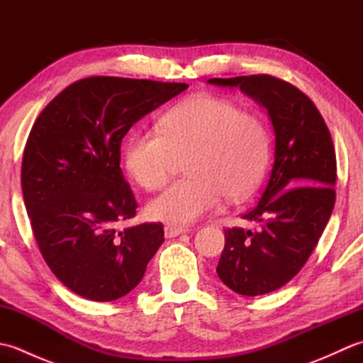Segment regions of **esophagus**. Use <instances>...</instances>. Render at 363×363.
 <instances>
[{"label":"esophagus","instance_id":"1","mask_svg":"<svg viewBox=\"0 0 363 363\" xmlns=\"http://www.w3.org/2000/svg\"><path fill=\"white\" fill-rule=\"evenodd\" d=\"M189 228H181V226H172V225H167L164 228V234L167 238H173V237H177L181 234H186L189 233Z\"/></svg>","mask_w":363,"mask_h":363}]
</instances>
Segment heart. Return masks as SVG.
<instances>
[{"mask_svg":"<svg viewBox=\"0 0 363 363\" xmlns=\"http://www.w3.org/2000/svg\"><path fill=\"white\" fill-rule=\"evenodd\" d=\"M160 133L137 130L125 146V167L146 190L168 181L177 157L190 154V177L151 199L148 215L168 225H190L220 206L223 196L242 199L257 187L269 157L264 121L237 104L199 95L174 106L160 120Z\"/></svg>","mask_w":363,"mask_h":363,"instance_id":"1","label":"heart"}]
</instances>
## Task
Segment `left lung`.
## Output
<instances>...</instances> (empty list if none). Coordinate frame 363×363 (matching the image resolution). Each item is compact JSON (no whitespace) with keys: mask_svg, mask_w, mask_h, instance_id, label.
<instances>
[{"mask_svg":"<svg viewBox=\"0 0 363 363\" xmlns=\"http://www.w3.org/2000/svg\"><path fill=\"white\" fill-rule=\"evenodd\" d=\"M265 107L274 162L259 203L243 215L259 229L225 230L218 277L238 295L259 296L287 284L309 259L335 204L334 143L321 113L295 86L268 74L213 78Z\"/></svg>","mask_w":363,"mask_h":363,"instance_id":"1","label":"left lung"}]
</instances>
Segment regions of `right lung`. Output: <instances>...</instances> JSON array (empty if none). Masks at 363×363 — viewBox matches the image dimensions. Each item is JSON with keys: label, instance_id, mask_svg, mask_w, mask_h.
Listing matches in <instances>:
<instances>
[{"label": "right lung", "instance_id": "right-lung-1", "mask_svg": "<svg viewBox=\"0 0 363 363\" xmlns=\"http://www.w3.org/2000/svg\"><path fill=\"white\" fill-rule=\"evenodd\" d=\"M187 84L94 76L68 86L35 120L23 152L21 190L51 272L76 295L113 301L135 289L164 243V226L135 217L120 168L130 126Z\"/></svg>", "mask_w": 363, "mask_h": 363}]
</instances>
